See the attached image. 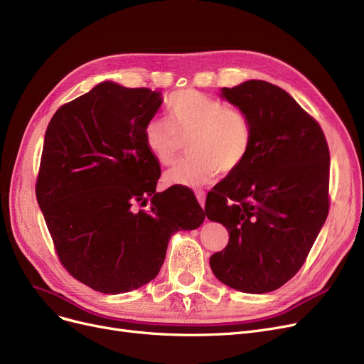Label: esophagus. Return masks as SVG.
<instances>
[{
    "instance_id": "34e87169",
    "label": "esophagus",
    "mask_w": 364,
    "mask_h": 364,
    "mask_svg": "<svg viewBox=\"0 0 364 364\" xmlns=\"http://www.w3.org/2000/svg\"><path fill=\"white\" fill-rule=\"evenodd\" d=\"M195 195H196V199H198L199 205L204 207L205 205V192L204 191H196Z\"/></svg>"
}]
</instances>
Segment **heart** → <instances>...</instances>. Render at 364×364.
<instances>
[{
    "instance_id": "heart-1",
    "label": "heart",
    "mask_w": 364,
    "mask_h": 364,
    "mask_svg": "<svg viewBox=\"0 0 364 364\" xmlns=\"http://www.w3.org/2000/svg\"><path fill=\"white\" fill-rule=\"evenodd\" d=\"M168 121L151 118L144 127V144L160 165L173 164L189 138L191 154L164 177L168 186L203 187L245 165L253 144L249 114L196 90L173 92L166 103Z\"/></svg>"
}]
</instances>
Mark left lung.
<instances>
[{"mask_svg": "<svg viewBox=\"0 0 364 364\" xmlns=\"http://www.w3.org/2000/svg\"><path fill=\"white\" fill-rule=\"evenodd\" d=\"M222 96L249 114L253 144L245 165L207 195V218L230 232L210 267L234 289L270 292L299 273L327 219L328 145L318 121L277 85L252 79Z\"/></svg>", "mask_w": 364, "mask_h": 364, "instance_id": "obj_1", "label": "left lung"}]
</instances>
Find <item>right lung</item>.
<instances>
[{
	"label": "right lung",
	"mask_w": 364,
	"mask_h": 364,
	"mask_svg": "<svg viewBox=\"0 0 364 364\" xmlns=\"http://www.w3.org/2000/svg\"><path fill=\"white\" fill-rule=\"evenodd\" d=\"M159 91L102 82L49 121L36 196L63 267L103 294L138 289L165 261L169 238L205 213L187 191L156 192L144 127Z\"/></svg>",
	"instance_id": "1"
}]
</instances>
